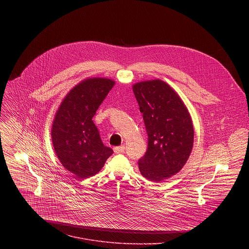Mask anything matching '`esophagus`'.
<instances>
[{
  "label": "esophagus",
  "instance_id": "esophagus-1",
  "mask_svg": "<svg viewBox=\"0 0 249 249\" xmlns=\"http://www.w3.org/2000/svg\"><path fill=\"white\" fill-rule=\"evenodd\" d=\"M125 151V146H119V147H115L114 148V152L116 154H120V153H124Z\"/></svg>",
  "mask_w": 249,
  "mask_h": 249
}]
</instances>
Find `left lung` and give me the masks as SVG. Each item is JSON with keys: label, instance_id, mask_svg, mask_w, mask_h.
I'll use <instances>...</instances> for the list:
<instances>
[{"label": "left lung", "instance_id": "obj_1", "mask_svg": "<svg viewBox=\"0 0 249 249\" xmlns=\"http://www.w3.org/2000/svg\"><path fill=\"white\" fill-rule=\"evenodd\" d=\"M133 91L148 134V149L139 160V169L147 179L160 182L179 172L191 154V116L179 95L160 80L137 83Z\"/></svg>", "mask_w": 249, "mask_h": 249}]
</instances>
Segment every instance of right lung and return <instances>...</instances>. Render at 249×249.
<instances>
[{"mask_svg": "<svg viewBox=\"0 0 249 249\" xmlns=\"http://www.w3.org/2000/svg\"><path fill=\"white\" fill-rule=\"evenodd\" d=\"M115 85L105 78L84 80L69 91L56 112L51 138L62 165L80 179L95 175L112 154L92 121L99 105Z\"/></svg>", "mask_w": 249, "mask_h": 249, "instance_id": "obj_1", "label": "right lung"}]
</instances>
